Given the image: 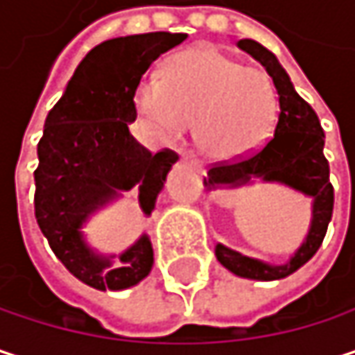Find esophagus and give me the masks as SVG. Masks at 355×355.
I'll return each instance as SVG.
<instances>
[{
    "label": "esophagus",
    "mask_w": 355,
    "mask_h": 355,
    "mask_svg": "<svg viewBox=\"0 0 355 355\" xmlns=\"http://www.w3.org/2000/svg\"><path fill=\"white\" fill-rule=\"evenodd\" d=\"M180 160H182V162H187V164H191V166H193V168H195L197 173H203V166H201V164H199L197 160H193L191 156H184V154H182V156H180Z\"/></svg>",
    "instance_id": "1"
}]
</instances>
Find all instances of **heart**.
Here are the masks:
<instances>
[{
	"mask_svg": "<svg viewBox=\"0 0 355 355\" xmlns=\"http://www.w3.org/2000/svg\"><path fill=\"white\" fill-rule=\"evenodd\" d=\"M135 107L160 139L175 141L195 121L199 150L234 160L269 137L279 103L265 69L216 49H193L166 65L162 80L148 78L137 86Z\"/></svg>",
	"mask_w": 355,
	"mask_h": 355,
	"instance_id": "b5f03b06",
	"label": "heart"
}]
</instances>
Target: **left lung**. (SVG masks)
I'll return each mask as SVG.
<instances>
[{"label": "left lung", "instance_id": "obj_1", "mask_svg": "<svg viewBox=\"0 0 355 355\" xmlns=\"http://www.w3.org/2000/svg\"><path fill=\"white\" fill-rule=\"evenodd\" d=\"M239 46L254 57L271 76L275 90L279 94V112L273 135L263 148L239 160H224L209 166L203 182L207 189L218 184H243L250 178L277 180L290 184L315 199L313 224L306 241L294 252V257L284 265H267L263 261L245 257L224 245L216 247L218 261L232 273L248 279H282L296 269H300L322 245L331 216H333V184L329 180V162L322 154L324 131L313 107L294 90L286 69L279 65L277 57L259 44L257 40L241 38Z\"/></svg>", "mask_w": 355, "mask_h": 355}]
</instances>
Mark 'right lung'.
I'll return each instance as SVG.
<instances>
[{
  "mask_svg": "<svg viewBox=\"0 0 355 355\" xmlns=\"http://www.w3.org/2000/svg\"><path fill=\"white\" fill-rule=\"evenodd\" d=\"M187 35L148 33L110 38L78 65L63 96L49 110L35 171L36 224L55 257L80 282L96 290H123L141 282L154 263L148 236L119 257V265L86 247L80 226L116 191H139L150 216L166 173L178 156L146 150L129 133L137 119L135 90L141 76Z\"/></svg>",
  "mask_w": 355,
  "mask_h": 355,
  "instance_id": "right-lung-1",
  "label": "right lung"
}]
</instances>
